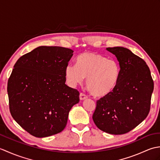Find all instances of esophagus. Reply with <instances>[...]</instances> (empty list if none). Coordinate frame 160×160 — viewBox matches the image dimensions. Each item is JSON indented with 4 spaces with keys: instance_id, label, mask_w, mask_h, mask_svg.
Instances as JSON below:
<instances>
[{
    "instance_id": "obj_1",
    "label": "esophagus",
    "mask_w": 160,
    "mask_h": 160,
    "mask_svg": "<svg viewBox=\"0 0 160 160\" xmlns=\"http://www.w3.org/2000/svg\"><path fill=\"white\" fill-rule=\"evenodd\" d=\"M87 98H88V96H87V95H85V94L83 93H80V99L81 100H85V99H87Z\"/></svg>"
}]
</instances>
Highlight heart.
Returning <instances> with one entry per match:
<instances>
[{"label": "heart", "mask_w": 160, "mask_h": 160, "mask_svg": "<svg viewBox=\"0 0 160 160\" xmlns=\"http://www.w3.org/2000/svg\"><path fill=\"white\" fill-rule=\"evenodd\" d=\"M67 83L71 87L81 84L87 78V87L97 97L110 94L117 87L120 67L113 59L93 52H83L76 58V64H68L64 71Z\"/></svg>", "instance_id": "b5f03b06"}]
</instances>
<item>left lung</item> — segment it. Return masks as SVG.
I'll return each mask as SVG.
<instances>
[{
  "instance_id": "1",
  "label": "left lung",
  "mask_w": 160,
  "mask_h": 160,
  "mask_svg": "<svg viewBox=\"0 0 160 160\" xmlns=\"http://www.w3.org/2000/svg\"><path fill=\"white\" fill-rule=\"evenodd\" d=\"M107 50L117 58L120 79L110 94L97 100L93 120L101 131L124 134L147 117L154 83L147 63L131 51L122 47H108Z\"/></svg>"
}]
</instances>
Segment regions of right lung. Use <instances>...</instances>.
Returning a JSON list of instances; mask_svg holds the SVG:
<instances>
[{
    "label": "right lung",
    "instance_id": "add662e5",
    "mask_svg": "<svg viewBox=\"0 0 160 160\" xmlns=\"http://www.w3.org/2000/svg\"><path fill=\"white\" fill-rule=\"evenodd\" d=\"M73 51L40 46L17 60L8 82L9 110L20 127L36 138L60 132L79 102V92L65 84Z\"/></svg>",
    "mask_w": 160,
    "mask_h": 160
}]
</instances>
